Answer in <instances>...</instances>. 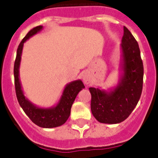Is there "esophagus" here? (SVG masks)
<instances>
[{"mask_svg": "<svg viewBox=\"0 0 158 158\" xmlns=\"http://www.w3.org/2000/svg\"><path fill=\"white\" fill-rule=\"evenodd\" d=\"M83 81L85 84H88L90 83L91 79H90V75H88V73H84L83 75Z\"/></svg>", "mask_w": 158, "mask_h": 158, "instance_id": "esophagus-1", "label": "esophagus"}]
</instances>
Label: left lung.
<instances>
[{
  "instance_id": "8db88e82",
  "label": "left lung",
  "mask_w": 158,
  "mask_h": 158,
  "mask_svg": "<svg viewBox=\"0 0 158 158\" xmlns=\"http://www.w3.org/2000/svg\"><path fill=\"white\" fill-rule=\"evenodd\" d=\"M119 63L118 83L108 90L89 88L91 110L101 123L116 124L131 114L141 96L143 66L138 43L127 28L123 27Z\"/></svg>"
}]
</instances>
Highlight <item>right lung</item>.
Listing matches in <instances>:
<instances>
[{"label":"right lung","mask_w":158,"mask_h":158,"mask_svg":"<svg viewBox=\"0 0 158 158\" xmlns=\"http://www.w3.org/2000/svg\"><path fill=\"white\" fill-rule=\"evenodd\" d=\"M42 29L43 26H38L32 28L23 39L21 43L19 44V48L17 49L16 60L14 67L15 91L19 105L26 114L29 117V118L35 124L43 128H53L60 127L66 123L68 118L70 117L71 106L77 95L83 88H84V85L80 79L67 83L58 102L55 106L49 108H43L35 106L26 97L19 78V68L21 63L23 44L28 39L40 32Z\"/></svg>","instance_id":"right-lung-1"}]
</instances>
